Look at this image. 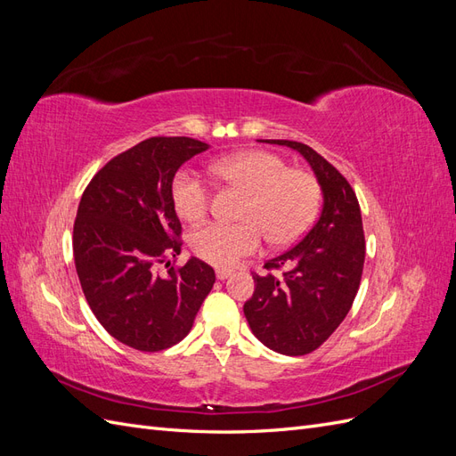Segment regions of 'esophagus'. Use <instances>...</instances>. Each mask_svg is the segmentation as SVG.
I'll use <instances>...</instances> for the list:
<instances>
[{
  "label": "esophagus",
  "mask_w": 456,
  "mask_h": 456,
  "mask_svg": "<svg viewBox=\"0 0 456 456\" xmlns=\"http://www.w3.org/2000/svg\"><path fill=\"white\" fill-rule=\"evenodd\" d=\"M232 275V270H226V268H216V278L218 280H228Z\"/></svg>",
  "instance_id": "obj_1"
}]
</instances>
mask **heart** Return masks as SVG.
I'll use <instances>...</instances> for the list:
<instances>
[{"instance_id": "heart-1", "label": "heart", "mask_w": 456, "mask_h": 456, "mask_svg": "<svg viewBox=\"0 0 456 456\" xmlns=\"http://www.w3.org/2000/svg\"><path fill=\"white\" fill-rule=\"evenodd\" d=\"M211 175L247 200L240 224L207 223L190 238L191 251L215 266H232L260 249L261 233L275 247L298 241L314 224L322 205V186L302 169L266 150L240 151L211 165ZM173 203L184 220L196 223L209 211L211 190L194 171L183 169L173 181Z\"/></svg>"}]
</instances>
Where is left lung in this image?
Masks as SVG:
<instances>
[{
	"label": "left lung",
	"mask_w": 456,
	"mask_h": 456,
	"mask_svg": "<svg viewBox=\"0 0 456 456\" xmlns=\"http://www.w3.org/2000/svg\"><path fill=\"white\" fill-rule=\"evenodd\" d=\"M260 142L289 146L306 158L323 191V211L295 247L266 262V273L253 272L255 293L243 314L253 335L270 350L306 355L335 333L360 289L365 262L362 211L350 183L315 150L295 141Z\"/></svg>",
	"instance_id": "obj_1"
}]
</instances>
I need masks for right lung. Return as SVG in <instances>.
Listing matches in <instances>:
<instances>
[{
    "label": "right lung",
    "instance_id": "1",
    "mask_svg": "<svg viewBox=\"0 0 456 456\" xmlns=\"http://www.w3.org/2000/svg\"><path fill=\"white\" fill-rule=\"evenodd\" d=\"M203 150L188 136H151L110 159L81 196L72 236L81 289L99 323L134 350L181 342L213 289L207 262H167L183 247L173 178ZM159 264L167 274L159 273Z\"/></svg>",
    "mask_w": 456,
    "mask_h": 456
}]
</instances>
